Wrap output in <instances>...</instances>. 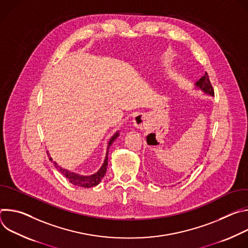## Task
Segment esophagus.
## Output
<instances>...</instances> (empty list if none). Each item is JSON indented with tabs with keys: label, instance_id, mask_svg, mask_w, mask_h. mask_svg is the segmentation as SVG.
I'll use <instances>...</instances> for the list:
<instances>
[{
	"label": "esophagus",
	"instance_id": "esophagus-1",
	"mask_svg": "<svg viewBox=\"0 0 248 248\" xmlns=\"http://www.w3.org/2000/svg\"><path fill=\"white\" fill-rule=\"evenodd\" d=\"M133 124L139 129H145L148 125V117L144 113H138L133 118Z\"/></svg>",
	"mask_w": 248,
	"mask_h": 248
}]
</instances>
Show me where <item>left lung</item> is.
<instances>
[{"label":"left lung","instance_id":"left-lung-1","mask_svg":"<svg viewBox=\"0 0 248 248\" xmlns=\"http://www.w3.org/2000/svg\"><path fill=\"white\" fill-rule=\"evenodd\" d=\"M195 86L202 90L205 94H209L210 96H214V89L211 85L210 79H209V76L207 73H205V75L195 83Z\"/></svg>","mask_w":248,"mask_h":248}]
</instances>
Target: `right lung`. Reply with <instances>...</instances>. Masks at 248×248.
Listing matches in <instances>:
<instances>
[{
  "label": "right lung",
  "instance_id": "obj_1",
  "mask_svg": "<svg viewBox=\"0 0 248 248\" xmlns=\"http://www.w3.org/2000/svg\"><path fill=\"white\" fill-rule=\"evenodd\" d=\"M119 131H117L110 139L109 143H108V147H107V153H106V158L104 160V163L102 165V167L100 168V170L95 172L94 174H91V175H81V174H78V173H76V172H73V171H69L60 166H58V164L56 162H53V159L50 157L49 155V152L48 153V156H49V159L54 163V166L58 169V170L62 173L65 178L67 179V181L73 184L74 186H80V187H92V186H96L97 185L100 184L101 180L104 178V175L106 174V170H107V167H108V153H109V149H110V146L113 144L114 141L117 139V137L119 136Z\"/></svg>",
  "mask_w": 248,
  "mask_h": 248
}]
</instances>
